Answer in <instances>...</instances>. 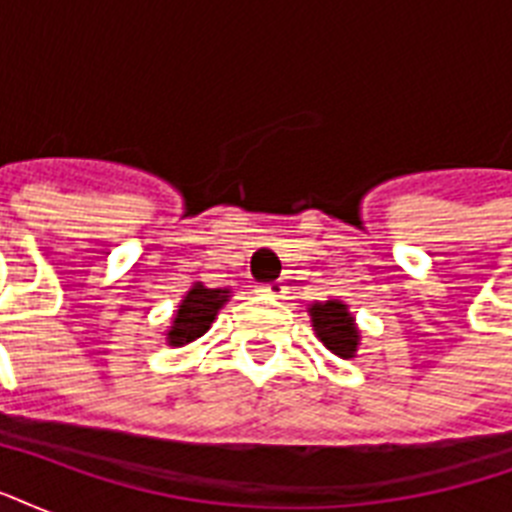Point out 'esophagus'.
Masks as SVG:
<instances>
[{
    "instance_id": "34e87169",
    "label": "esophagus",
    "mask_w": 512,
    "mask_h": 512,
    "mask_svg": "<svg viewBox=\"0 0 512 512\" xmlns=\"http://www.w3.org/2000/svg\"><path fill=\"white\" fill-rule=\"evenodd\" d=\"M260 292L268 297H287V287L281 284V281H271V284H263L260 287Z\"/></svg>"
}]
</instances>
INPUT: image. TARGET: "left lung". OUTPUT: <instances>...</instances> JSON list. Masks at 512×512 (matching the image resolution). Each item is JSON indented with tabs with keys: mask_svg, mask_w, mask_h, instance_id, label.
<instances>
[{
	"mask_svg": "<svg viewBox=\"0 0 512 512\" xmlns=\"http://www.w3.org/2000/svg\"><path fill=\"white\" fill-rule=\"evenodd\" d=\"M311 327L316 332L324 348L340 358H356L358 345H361V329L356 324V316L342 300L329 297L324 303L308 305Z\"/></svg>",
	"mask_w": 512,
	"mask_h": 512,
	"instance_id": "8db88e82",
	"label": "left lung"
}]
</instances>
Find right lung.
I'll return each mask as SVG.
<instances>
[{
	"label": "right lung",
	"instance_id": "add662e5",
	"mask_svg": "<svg viewBox=\"0 0 512 512\" xmlns=\"http://www.w3.org/2000/svg\"><path fill=\"white\" fill-rule=\"evenodd\" d=\"M231 297V289H209L201 281H193L191 289L177 303V311L172 313L170 327L164 332V342L170 348H183V345L199 340L201 335H207L220 308Z\"/></svg>",
	"mask_w": 512,
	"mask_h": 512
}]
</instances>
